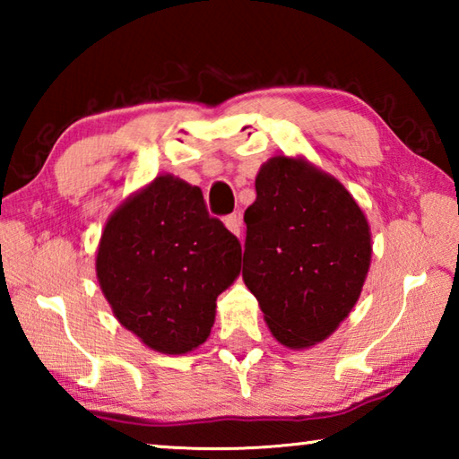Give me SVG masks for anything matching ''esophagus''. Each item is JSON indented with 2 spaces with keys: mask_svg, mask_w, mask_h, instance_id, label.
<instances>
[{
  "mask_svg": "<svg viewBox=\"0 0 459 459\" xmlns=\"http://www.w3.org/2000/svg\"><path fill=\"white\" fill-rule=\"evenodd\" d=\"M224 224H227V229L232 232V235L240 237V214L224 216Z\"/></svg>",
  "mask_w": 459,
  "mask_h": 459,
  "instance_id": "esophagus-1",
  "label": "esophagus"
}]
</instances>
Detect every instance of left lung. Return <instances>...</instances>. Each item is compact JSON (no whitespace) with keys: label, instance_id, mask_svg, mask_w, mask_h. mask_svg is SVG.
Here are the masks:
<instances>
[{"label":"left lung","instance_id":"left-lung-1","mask_svg":"<svg viewBox=\"0 0 459 459\" xmlns=\"http://www.w3.org/2000/svg\"><path fill=\"white\" fill-rule=\"evenodd\" d=\"M255 190L243 279L281 344L314 346L359 299L370 265L368 222L344 186L304 160L271 158Z\"/></svg>","mask_w":459,"mask_h":459}]
</instances>
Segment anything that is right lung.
<instances>
[{
    "label": "right lung",
    "instance_id": "right-lung-1",
    "mask_svg": "<svg viewBox=\"0 0 459 459\" xmlns=\"http://www.w3.org/2000/svg\"><path fill=\"white\" fill-rule=\"evenodd\" d=\"M240 273V243L208 214L200 188L160 176L105 224L97 277L113 314L153 351L208 338L216 298Z\"/></svg>",
    "mask_w": 459,
    "mask_h": 459
}]
</instances>
